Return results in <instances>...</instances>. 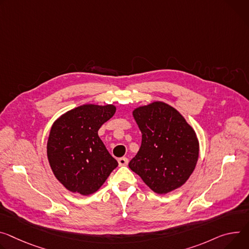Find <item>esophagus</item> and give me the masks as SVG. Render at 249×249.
<instances>
[{"label": "esophagus", "instance_id": "obj_1", "mask_svg": "<svg viewBox=\"0 0 249 249\" xmlns=\"http://www.w3.org/2000/svg\"><path fill=\"white\" fill-rule=\"evenodd\" d=\"M118 164L119 166H126L128 164V159L125 157H122V158H119L118 159Z\"/></svg>", "mask_w": 249, "mask_h": 249}]
</instances>
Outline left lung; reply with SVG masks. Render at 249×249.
I'll return each instance as SVG.
<instances>
[{
	"label": "left lung",
	"mask_w": 249,
	"mask_h": 249,
	"mask_svg": "<svg viewBox=\"0 0 249 249\" xmlns=\"http://www.w3.org/2000/svg\"><path fill=\"white\" fill-rule=\"evenodd\" d=\"M132 114L142 133V143L129 168L156 194L182 187L198 160L199 143L194 128L163 101L139 106Z\"/></svg>",
	"instance_id": "left-lung-1"
}]
</instances>
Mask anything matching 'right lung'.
<instances>
[{
	"label": "right lung",
	"mask_w": 249,
	"mask_h": 249,
	"mask_svg": "<svg viewBox=\"0 0 249 249\" xmlns=\"http://www.w3.org/2000/svg\"><path fill=\"white\" fill-rule=\"evenodd\" d=\"M116 112L113 104H83L63 113L53 124L47 155L58 182L71 193L97 192L118 163L98 136Z\"/></svg>",
	"instance_id": "right-lung-1"
}]
</instances>
